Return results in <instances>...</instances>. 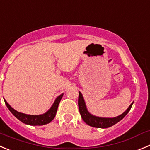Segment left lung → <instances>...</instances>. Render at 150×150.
Wrapping results in <instances>:
<instances>
[{
  "label": "left lung",
  "instance_id": "1",
  "mask_svg": "<svg viewBox=\"0 0 150 150\" xmlns=\"http://www.w3.org/2000/svg\"><path fill=\"white\" fill-rule=\"evenodd\" d=\"M133 103L130 104L128 108L121 115L114 117V118H103V117H96V116H94L90 114L86 108V103L84 101L82 94L80 91L79 96H78V107H79L80 114H81L83 120L89 126L97 127V128H107V127H110L111 126L114 125L115 124H117V122H119L120 120H122L127 115V113L130 111L132 105H133Z\"/></svg>",
  "mask_w": 150,
  "mask_h": 150
}]
</instances>
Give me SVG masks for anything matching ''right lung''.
I'll list each match as a JSON object with an SVG mask.
<instances>
[{"label":"right lung","instance_id":"add662e5","mask_svg":"<svg viewBox=\"0 0 150 150\" xmlns=\"http://www.w3.org/2000/svg\"><path fill=\"white\" fill-rule=\"evenodd\" d=\"M63 94H62L59 95L57 98L56 99L55 102L53 103V105L51 106L50 109L47 110L45 114H41V115H28V114H23L20 112L14 110L13 108L10 106V105L4 100L6 105L7 108L8 110L11 111V114L14 116L17 119H18L20 121L22 122L25 123L26 125H44L48 124L50 123L52 120L54 119L56 117V112H57L58 107H59V103H60L61 100H62Z\"/></svg>","mask_w":150,"mask_h":150}]
</instances>
